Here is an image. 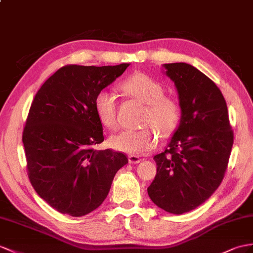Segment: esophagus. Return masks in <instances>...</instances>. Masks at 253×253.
Masks as SVG:
<instances>
[{
    "label": "esophagus",
    "instance_id": "esophagus-1",
    "mask_svg": "<svg viewBox=\"0 0 253 253\" xmlns=\"http://www.w3.org/2000/svg\"><path fill=\"white\" fill-rule=\"evenodd\" d=\"M128 161H129V164L135 165V164H139L140 163L141 158L139 156H137V155H129V156H128Z\"/></svg>",
    "mask_w": 253,
    "mask_h": 253
}]
</instances>
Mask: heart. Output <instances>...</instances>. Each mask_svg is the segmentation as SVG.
I'll list each match as a JSON object with an SVG mask.
<instances>
[{"instance_id":"1","label":"heart","mask_w":253,"mask_h":253,"mask_svg":"<svg viewBox=\"0 0 253 253\" xmlns=\"http://www.w3.org/2000/svg\"><path fill=\"white\" fill-rule=\"evenodd\" d=\"M121 89L132 98L144 103L142 124L153 126L161 137L175 130L180 120L179 105L171 97L165 96V87L145 74H134L122 82ZM95 113L103 127L116 126L118 102L116 96L108 89H100L94 98ZM151 126L140 130H122L111 135L110 146L113 150L130 155H142L156 145L157 134Z\"/></svg>"}]
</instances>
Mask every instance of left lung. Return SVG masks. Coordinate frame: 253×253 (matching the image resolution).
I'll return each instance as SVG.
<instances>
[{
  "label": "left lung",
  "mask_w": 253,
  "mask_h": 253,
  "mask_svg": "<svg viewBox=\"0 0 253 253\" xmlns=\"http://www.w3.org/2000/svg\"><path fill=\"white\" fill-rule=\"evenodd\" d=\"M164 67L175 84L182 115L165 152L154 157L157 173L147 193L161 210L180 215L221 184L234 135L224 97L209 77L187 63Z\"/></svg>",
  "instance_id": "8db88e82"
}]
</instances>
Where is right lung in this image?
Listing matches in <instances>:
<instances>
[{
    "label": "right lung",
    "mask_w": 253,
    "mask_h": 253,
    "mask_svg": "<svg viewBox=\"0 0 253 253\" xmlns=\"http://www.w3.org/2000/svg\"><path fill=\"white\" fill-rule=\"evenodd\" d=\"M130 64L66 65L38 89L22 133L30 182L62 213L81 217L107 198L126 155L93 146L105 140L94 98Z\"/></svg>",
    "instance_id": "1"
}]
</instances>
